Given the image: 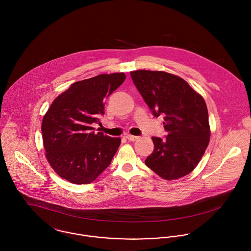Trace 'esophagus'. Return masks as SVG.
<instances>
[{
	"label": "esophagus",
	"mask_w": 251,
	"mask_h": 251,
	"mask_svg": "<svg viewBox=\"0 0 251 251\" xmlns=\"http://www.w3.org/2000/svg\"><path fill=\"white\" fill-rule=\"evenodd\" d=\"M126 139L129 141H135L138 139V136H134V135H126Z\"/></svg>",
	"instance_id": "obj_1"
}]
</instances>
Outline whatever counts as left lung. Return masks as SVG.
<instances>
[{"label": "left lung", "instance_id": "8db88e82", "mask_svg": "<svg viewBox=\"0 0 251 251\" xmlns=\"http://www.w3.org/2000/svg\"><path fill=\"white\" fill-rule=\"evenodd\" d=\"M130 76L152 114L156 118L165 116L167 137H152L154 151L145 165L166 180L189 174L209 143L208 112L203 98L186 81L167 72L137 70Z\"/></svg>", "mask_w": 251, "mask_h": 251}]
</instances>
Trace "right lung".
<instances>
[{
	"label": "right lung",
	"instance_id": "right-lung-1",
	"mask_svg": "<svg viewBox=\"0 0 251 251\" xmlns=\"http://www.w3.org/2000/svg\"><path fill=\"white\" fill-rule=\"evenodd\" d=\"M126 80L124 73L76 82L57 96L42 123L46 156L53 170L73 184L94 181L112 162L120 137L95 133L106 98Z\"/></svg>",
	"mask_w": 251,
	"mask_h": 251
}]
</instances>
